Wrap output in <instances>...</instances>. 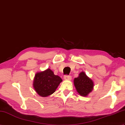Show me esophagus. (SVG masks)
Masks as SVG:
<instances>
[{
    "label": "esophagus",
    "mask_w": 125,
    "mask_h": 125,
    "mask_svg": "<svg viewBox=\"0 0 125 125\" xmlns=\"http://www.w3.org/2000/svg\"><path fill=\"white\" fill-rule=\"evenodd\" d=\"M71 78L72 77L71 76H65L64 77V79L65 80H70Z\"/></svg>",
    "instance_id": "1"
}]
</instances>
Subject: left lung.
Instances as JSON below:
<instances>
[{
	"label": "left lung",
	"mask_w": 125,
	"mask_h": 125,
	"mask_svg": "<svg viewBox=\"0 0 125 125\" xmlns=\"http://www.w3.org/2000/svg\"><path fill=\"white\" fill-rule=\"evenodd\" d=\"M73 83L78 93L84 97L87 96L94 88L93 81L83 71L81 72L79 76L74 78Z\"/></svg>",
	"instance_id": "1"
}]
</instances>
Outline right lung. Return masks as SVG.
<instances>
[{
	"mask_svg": "<svg viewBox=\"0 0 125 125\" xmlns=\"http://www.w3.org/2000/svg\"><path fill=\"white\" fill-rule=\"evenodd\" d=\"M62 82L53 71L47 69L36 73L33 82V87L37 93L41 97H47L53 94Z\"/></svg>",
	"mask_w": 125,
	"mask_h": 125,
	"instance_id": "1",
	"label": "right lung"
}]
</instances>
